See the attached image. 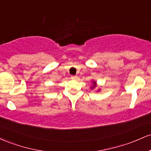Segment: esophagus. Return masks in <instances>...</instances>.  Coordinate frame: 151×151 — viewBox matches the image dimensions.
Wrapping results in <instances>:
<instances>
[{"mask_svg":"<svg viewBox=\"0 0 151 151\" xmlns=\"http://www.w3.org/2000/svg\"><path fill=\"white\" fill-rule=\"evenodd\" d=\"M71 79H73V80H77L78 79V77L77 76H72V77H71Z\"/></svg>","mask_w":151,"mask_h":151,"instance_id":"esophagus-1","label":"esophagus"}]
</instances>
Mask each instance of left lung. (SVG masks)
<instances>
[{
  "label": "left lung",
  "mask_w": 151,
  "mask_h": 151,
  "mask_svg": "<svg viewBox=\"0 0 151 151\" xmlns=\"http://www.w3.org/2000/svg\"><path fill=\"white\" fill-rule=\"evenodd\" d=\"M91 84H92V85L91 86V89H95V88H96V86H97V83H96V81L92 80V81H91ZM100 91V89H98V91Z\"/></svg>",
  "instance_id": "obj_1"
}]
</instances>
